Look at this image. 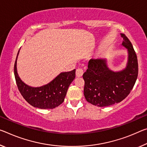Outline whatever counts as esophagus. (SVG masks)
I'll return each mask as SVG.
<instances>
[{
	"label": "esophagus",
	"mask_w": 147,
	"mask_h": 147,
	"mask_svg": "<svg viewBox=\"0 0 147 147\" xmlns=\"http://www.w3.org/2000/svg\"><path fill=\"white\" fill-rule=\"evenodd\" d=\"M84 73V71L81 68H78L76 71V75L78 76V77H80V76H82Z\"/></svg>",
	"instance_id": "1"
}]
</instances>
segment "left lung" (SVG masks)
<instances>
[{"instance_id": "1", "label": "left lung", "mask_w": 147, "mask_h": 147, "mask_svg": "<svg viewBox=\"0 0 147 147\" xmlns=\"http://www.w3.org/2000/svg\"><path fill=\"white\" fill-rule=\"evenodd\" d=\"M122 44L127 49L126 67L115 72L107 67L105 59H91L83 74L86 101L97 107H108L124 100L134 88L138 76V61L132 44L124 34Z\"/></svg>"}]
</instances>
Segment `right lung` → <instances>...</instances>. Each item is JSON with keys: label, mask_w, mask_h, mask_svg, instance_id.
<instances>
[{"label": "right lung", "mask_w": 147, "mask_h": 147, "mask_svg": "<svg viewBox=\"0 0 147 147\" xmlns=\"http://www.w3.org/2000/svg\"><path fill=\"white\" fill-rule=\"evenodd\" d=\"M18 51L14 64V75L20 92L27 103L36 108L52 109L60 105L64 101L70 84L75 78L76 70L60 73L48 84L33 88L22 82L17 71Z\"/></svg>", "instance_id": "obj_1"}]
</instances>
